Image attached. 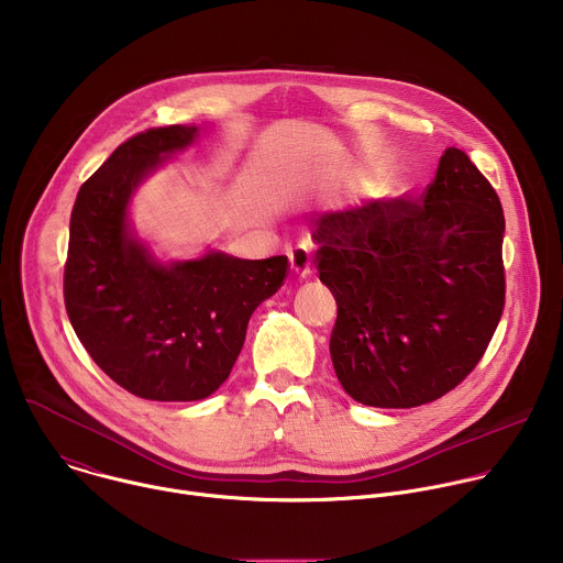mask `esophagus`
Segmentation results:
<instances>
[{
	"label": "esophagus",
	"instance_id": "34e87169",
	"mask_svg": "<svg viewBox=\"0 0 563 563\" xmlns=\"http://www.w3.org/2000/svg\"><path fill=\"white\" fill-rule=\"evenodd\" d=\"M289 267L291 274L298 278H307L311 274V252L305 245H298L289 252Z\"/></svg>",
	"mask_w": 563,
	"mask_h": 563
}]
</instances>
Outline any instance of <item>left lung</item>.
<instances>
[{
    "label": "left lung",
    "mask_w": 563,
    "mask_h": 563,
    "mask_svg": "<svg viewBox=\"0 0 563 563\" xmlns=\"http://www.w3.org/2000/svg\"><path fill=\"white\" fill-rule=\"evenodd\" d=\"M504 209L461 148L419 200L316 218V267L336 298L334 372L363 406L417 408L454 389L504 313Z\"/></svg>",
    "instance_id": "1"
}]
</instances>
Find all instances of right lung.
I'll list each match as a JSON object with an SVG mask.
<instances>
[{
  "mask_svg": "<svg viewBox=\"0 0 563 563\" xmlns=\"http://www.w3.org/2000/svg\"><path fill=\"white\" fill-rule=\"evenodd\" d=\"M198 126H159L129 137L79 187L70 211L64 305L70 325L126 391L148 400H200L229 376L254 309L287 276V256L243 261L209 252L159 263L129 227L137 185Z\"/></svg>",
  "mask_w": 563,
  "mask_h": 563,
  "instance_id": "add662e5",
  "label": "right lung"
}]
</instances>
